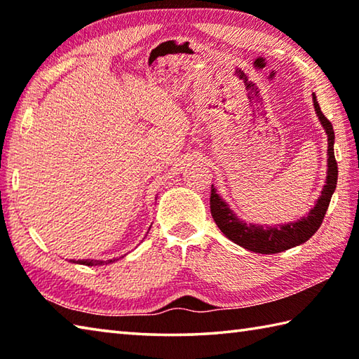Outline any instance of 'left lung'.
Instances as JSON below:
<instances>
[{
  "label": "left lung",
  "mask_w": 359,
  "mask_h": 359,
  "mask_svg": "<svg viewBox=\"0 0 359 359\" xmlns=\"http://www.w3.org/2000/svg\"><path fill=\"white\" fill-rule=\"evenodd\" d=\"M313 107H316L317 115L323 124L326 135H328V178H326L322 196H320L316 206L311 210L307 217H303L298 222L279 225V227L265 229L262 225H248L230 211L227 203L217 196L216 189L211 186V216L222 233L229 240L236 243L238 246L252 250V252L257 254H278L282 252V250L306 243L322 225L326 210H328L331 202L332 192H334L337 184V162L334 157V130H332L330 119L320 110L316 94H313Z\"/></svg>",
  "instance_id": "obj_1"
}]
</instances>
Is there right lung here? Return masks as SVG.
Instances as JSON below:
<instances>
[{"label":"right lung","instance_id":"1","mask_svg":"<svg viewBox=\"0 0 359 359\" xmlns=\"http://www.w3.org/2000/svg\"><path fill=\"white\" fill-rule=\"evenodd\" d=\"M116 259H113V260H107V262H104V260H80V262H77V263H80V265H86V266H97V265H104V263H111V262H115ZM72 262V260H71Z\"/></svg>","mask_w":359,"mask_h":359}]
</instances>
